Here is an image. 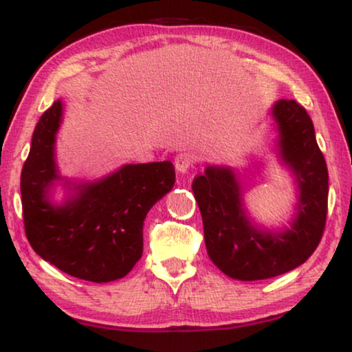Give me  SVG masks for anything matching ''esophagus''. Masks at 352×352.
I'll use <instances>...</instances> for the list:
<instances>
[{
	"label": "esophagus",
	"mask_w": 352,
	"mask_h": 352,
	"mask_svg": "<svg viewBox=\"0 0 352 352\" xmlns=\"http://www.w3.org/2000/svg\"><path fill=\"white\" fill-rule=\"evenodd\" d=\"M194 163H195V157L192 155L190 152H181L177 153L175 158V166L179 173H187L192 166H194Z\"/></svg>",
	"instance_id": "1"
}]
</instances>
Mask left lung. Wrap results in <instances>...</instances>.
I'll list each match as a JSON object with an SVG mask.
<instances>
[{"instance_id": "obj_1", "label": "left lung", "mask_w": 352, "mask_h": 352, "mask_svg": "<svg viewBox=\"0 0 352 352\" xmlns=\"http://www.w3.org/2000/svg\"><path fill=\"white\" fill-rule=\"evenodd\" d=\"M272 115L280 133V157L295 173L300 189L290 229L280 234L254 229L229 168L206 166L192 182L208 256L226 276L239 280H263L298 267L314 253L327 223L329 171L312 120L293 99L277 100Z\"/></svg>"}]
</instances>
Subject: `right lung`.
<instances>
[{"mask_svg": "<svg viewBox=\"0 0 352 352\" xmlns=\"http://www.w3.org/2000/svg\"><path fill=\"white\" fill-rule=\"evenodd\" d=\"M62 104L38 120L21 175L22 214L32 248L72 277L110 282L126 276L142 256L144 219L175 184L171 162L124 165L105 179L86 184L62 206L47 201L57 179L54 138Z\"/></svg>", "mask_w": 352, "mask_h": 352, "instance_id": "right-lung-1", "label": "right lung"}]
</instances>
